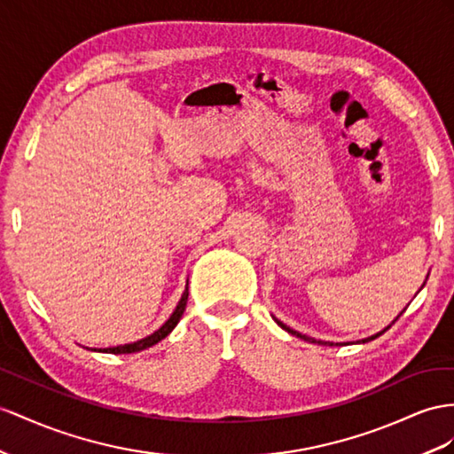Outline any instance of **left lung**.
<instances>
[{"label": "left lung", "mask_w": 454, "mask_h": 454, "mask_svg": "<svg viewBox=\"0 0 454 454\" xmlns=\"http://www.w3.org/2000/svg\"><path fill=\"white\" fill-rule=\"evenodd\" d=\"M424 286H426V282H424ZM424 286H422V287H424ZM422 287H420V289H422ZM401 315H403V312H401ZM401 315H399V317H401ZM399 317H397V318H399ZM272 318H274V322H276V324H278V326H280L282 330L289 332V333H292V335H297V338H301V340H305V341H310V343H318V345H330V347H332V345H347V343L320 341V340H315V338H309V335H305V333H299L297 330H292V328H289V326H286V324H284V322H280V320H278L276 317H272ZM397 318H395V320H397ZM395 320H393V322H395ZM393 322H391V324H393ZM391 324H389V326H387V328H383L381 332H378V333H374V335H370V338H364V340H360V341H356V343H368V341H372V340H376V338H380V335H381L383 332H386V330H389V328H391Z\"/></svg>", "instance_id": "8db88e82"}]
</instances>
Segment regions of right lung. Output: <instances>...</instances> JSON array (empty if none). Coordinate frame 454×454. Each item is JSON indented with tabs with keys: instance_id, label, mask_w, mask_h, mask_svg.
<instances>
[{
	"instance_id": "add662e5",
	"label": "right lung",
	"mask_w": 454,
	"mask_h": 454,
	"mask_svg": "<svg viewBox=\"0 0 454 454\" xmlns=\"http://www.w3.org/2000/svg\"><path fill=\"white\" fill-rule=\"evenodd\" d=\"M188 284H185V289L184 294L178 301L176 309H174L172 315L168 317V320L162 324V326L159 330H155L151 335H147V338L144 340H137L134 343H124V345H116V347H106V348H90V351H98V353H113V355H128V353H137V351H144V348L147 347H153L155 343H159L160 340H165L167 335L176 328V324L180 322L184 310H185V303H188Z\"/></svg>"
}]
</instances>
